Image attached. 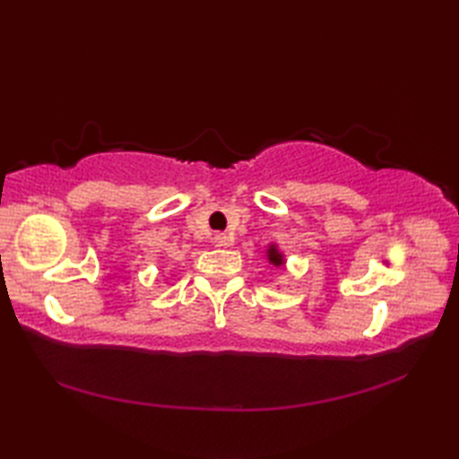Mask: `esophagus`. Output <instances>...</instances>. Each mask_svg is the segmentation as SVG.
<instances>
[{
	"mask_svg": "<svg viewBox=\"0 0 459 459\" xmlns=\"http://www.w3.org/2000/svg\"><path fill=\"white\" fill-rule=\"evenodd\" d=\"M214 245H217V247H230L232 237L227 235V232H219V235H214Z\"/></svg>",
	"mask_w": 459,
	"mask_h": 459,
	"instance_id": "obj_1",
	"label": "esophagus"
}]
</instances>
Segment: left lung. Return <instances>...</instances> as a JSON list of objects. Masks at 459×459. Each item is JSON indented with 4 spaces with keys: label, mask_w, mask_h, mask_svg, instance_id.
<instances>
[{
    "label": "left lung",
    "mask_w": 459,
    "mask_h": 459,
    "mask_svg": "<svg viewBox=\"0 0 459 459\" xmlns=\"http://www.w3.org/2000/svg\"><path fill=\"white\" fill-rule=\"evenodd\" d=\"M268 258H270V262H272V264H274V266H281V264H284V258H281V255L276 250V247H270Z\"/></svg>",
    "instance_id": "obj_1"
}]
</instances>
